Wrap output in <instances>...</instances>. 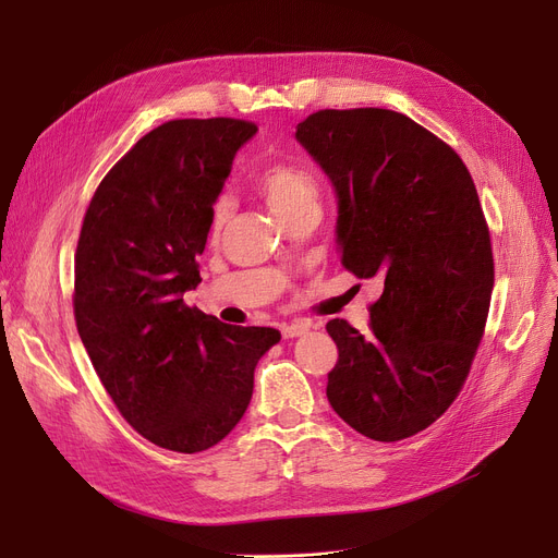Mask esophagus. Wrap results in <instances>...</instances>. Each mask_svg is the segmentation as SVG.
I'll return each mask as SVG.
<instances>
[{"label": "esophagus", "instance_id": "obj_1", "mask_svg": "<svg viewBox=\"0 0 558 558\" xmlns=\"http://www.w3.org/2000/svg\"><path fill=\"white\" fill-rule=\"evenodd\" d=\"M307 330H310V326H307V324H287V326H282V328H280V332H282V337H284V339L301 337V335H305Z\"/></svg>", "mask_w": 558, "mask_h": 558}]
</instances>
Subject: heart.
Masks as SVG:
<instances>
[{
	"label": "heart",
	"mask_w": 558,
	"mask_h": 558,
	"mask_svg": "<svg viewBox=\"0 0 558 558\" xmlns=\"http://www.w3.org/2000/svg\"><path fill=\"white\" fill-rule=\"evenodd\" d=\"M255 190L262 194V198L271 205V210L289 223L294 217L303 213H318L320 210V183L316 175L296 162L287 160H274L264 165L253 179ZM230 205L226 198H215L210 205L208 215V230L210 238L223 230L228 221Z\"/></svg>",
	"instance_id": "heart-1"
}]
</instances>
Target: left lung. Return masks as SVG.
Returning a JSON list of instances; mask_svg holds the SVG:
<instances>
[{"label": "left lung", "instance_id": "8db88e82", "mask_svg": "<svg viewBox=\"0 0 558 558\" xmlns=\"http://www.w3.org/2000/svg\"><path fill=\"white\" fill-rule=\"evenodd\" d=\"M296 140L339 196L341 264L377 276L368 337L328 320L335 412L373 441H402L457 400L484 337L490 232L473 175L450 144L387 108L318 110Z\"/></svg>", "mask_w": 558, "mask_h": 558}]
</instances>
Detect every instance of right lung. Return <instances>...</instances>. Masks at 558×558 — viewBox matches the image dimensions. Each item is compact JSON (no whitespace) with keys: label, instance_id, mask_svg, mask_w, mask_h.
Wrapping results in <instances>:
<instances>
[{"label":"right lung","instance_id":"right-lung-1","mask_svg":"<svg viewBox=\"0 0 558 558\" xmlns=\"http://www.w3.org/2000/svg\"><path fill=\"white\" fill-rule=\"evenodd\" d=\"M257 126L171 120L140 137L87 205L74 255V318L104 389L146 441L194 454L240 423L274 328L185 305L201 282L210 205Z\"/></svg>","mask_w":558,"mask_h":558}]
</instances>
